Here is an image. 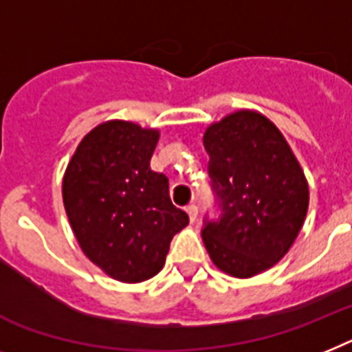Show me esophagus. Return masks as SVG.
Here are the masks:
<instances>
[{
  "label": "esophagus",
  "mask_w": 352,
  "mask_h": 352,
  "mask_svg": "<svg viewBox=\"0 0 352 352\" xmlns=\"http://www.w3.org/2000/svg\"><path fill=\"white\" fill-rule=\"evenodd\" d=\"M185 212L188 214V219H190V223L196 221V217H197V207H196V205H188V207L185 208Z\"/></svg>",
  "instance_id": "esophagus-1"
}]
</instances>
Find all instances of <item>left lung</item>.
Returning a JSON list of instances; mask_svg holds the SVG:
<instances>
[{
    "label": "left lung",
    "instance_id": "8db88e82",
    "mask_svg": "<svg viewBox=\"0 0 352 352\" xmlns=\"http://www.w3.org/2000/svg\"><path fill=\"white\" fill-rule=\"evenodd\" d=\"M203 144L223 210L203 228L205 248L230 277L263 274L287 254L304 225L306 174L278 127L254 109L210 124Z\"/></svg>",
    "mask_w": 352,
    "mask_h": 352
}]
</instances>
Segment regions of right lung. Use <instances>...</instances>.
Segmentation results:
<instances>
[{"label":"right lung","instance_id":"right-lung-1","mask_svg":"<svg viewBox=\"0 0 352 352\" xmlns=\"http://www.w3.org/2000/svg\"><path fill=\"white\" fill-rule=\"evenodd\" d=\"M160 131L107 120L77 145L63 178V201L84 255L107 277L136 284L164 268L170 241L188 225L169 179L151 169Z\"/></svg>","mask_w":352,"mask_h":352}]
</instances>
